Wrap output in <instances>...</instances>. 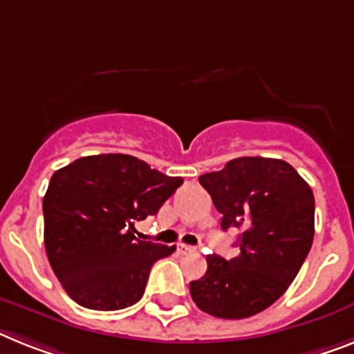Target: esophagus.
Returning <instances> with one entry per match:
<instances>
[{
	"mask_svg": "<svg viewBox=\"0 0 354 354\" xmlns=\"http://www.w3.org/2000/svg\"><path fill=\"white\" fill-rule=\"evenodd\" d=\"M196 248L194 246H189V245H178V254H182V255H187V254H194Z\"/></svg>",
	"mask_w": 354,
	"mask_h": 354,
	"instance_id": "34e87169",
	"label": "esophagus"
}]
</instances>
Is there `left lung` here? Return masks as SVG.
Wrapping results in <instances>:
<instances>
[{
	"mask_svg": "<svg viewBox=\"0 0 354 354\" xmlns=\"http://www.w3.org/2000/svg\"><path fill=\"white\" fill-rule=\"evenodd\" d=\"M200 183L221 214V228H241L234 259L207 255V272L191 297L218 319H246L266 310L293 283L315 236V198L283 160L243 156Z\"/></svg>",
	"mask_w": 354,
	"mask_h": 354,
	"instance_id": "obj_1",
	"label": "left lung"
}]
</instances>
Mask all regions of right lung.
I'll list each match as a JSON object with an SVG mask.
<instances>
[{"label":"right lung","mask_w":354,"mask_h":354,"mask_svg":"<svg viewBox=\"0 0 354 354\" xmlns=\"http://www.w3.org/2000/svg\"><path fill=\"white\" fill-rule=\"evenodd\" d=\"M182 183L131 154L82 156L53 172L44 248L77 304L115 311L140 301L151 266L176 246L136 239L135 223L158 212Z\"/></svg>","instance_id":"add662e5"}]
</instances>
